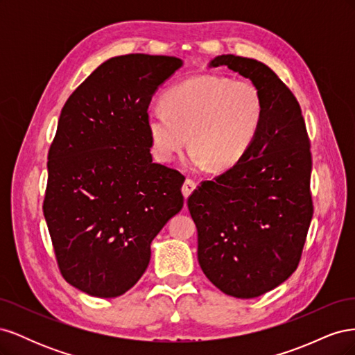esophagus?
<instances>
[{"mask_svg": "<svg viewBox=\"0 0 355 355\" xmlns=\"http://www.w3.org/2000/svg\"><path fill=\"white\" fill-rule=\"evenodd\" d=\"M197 188V184L192 179H187L185 180V184H184V187H182V194H184V197L185 198H188L191 194H192V191H194Z\"/></svg>", "mask_w": 355, "mask_h": 355, "instance_id": "34e87169", "label": "esophagus"}]
</instances>
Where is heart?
Segmentation results:
<instances>
[{"label": "heart", "mask_w": 355, "mask_h": 355, "mask_svg": "<svg viewBox=\"0 0 355 355\" xmlns=\"http://www.w3.org/2000/svg\"><path fill=\"white\" fill-rule=\"evenodd\" d=\"M164 106L146 111L154 157L173 159L191 141L187 166L192 170H227L249 153L263 121V98L249 81L220 75H197L176 84Z\"/></svg>", "instance_id": "b5f03b06"}]
</instances>
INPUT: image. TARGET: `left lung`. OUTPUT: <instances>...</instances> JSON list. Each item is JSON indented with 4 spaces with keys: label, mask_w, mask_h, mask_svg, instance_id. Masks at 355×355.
<instances>
[{
    "label": "left lung",
    "mask_w": 355,
    "mask_h": 355,
    "mask_svg": "<svg viewBox=\"0 0 355 355\" xmlns=\"http://www.w3.org/2000/svg\"><path fill=\"white\" fill-rule=\"evenodd\" d=\"M263 98V121L249 153L188 198L198 232V263L225 295L250 299L295 272L313 219L309 139L300 106L265 63L216 56Z\"/></svg>",
    "instance_id": "1"
}]
</instances>
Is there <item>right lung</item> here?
<instances>
[{
    "label": "right lung",
    "instance_id": "1",
    "mask_svg": "<svg viewBox=\"0 0 355 355\" xmlns=\"http://www.w3.org/2000/svg\"><path fill=\"white\" fill-rule=\"evenodd\" d=\"M184 62L111 58L62 108L49 151L44 218L65 280L96 297L132 288L151 243L184 207L179 171L153 163L146 111Z\"/></svg>",
    "mask_w": 355,
    "mask_h": 355
}]
</instances>
